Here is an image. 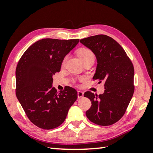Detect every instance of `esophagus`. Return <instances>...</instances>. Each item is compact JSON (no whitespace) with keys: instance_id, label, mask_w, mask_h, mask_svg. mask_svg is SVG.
Segmentation results:
<instances>
[{"instance_id":"34e87169","label":"esophagus","mask_w":153,"mask_h":153,"mask_svg":"<svg viewBox=\"0 0 153 153\" xmlns=\"http://www.w3.org/2000/svg\"><path fill=\"white\" fill-rule=\"evenodd\" d=\"M77 96H78L79 99H80V98H82L83 97V93L81 91H77Z\"/></svg>"}]
</instances>
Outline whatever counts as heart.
Segmentation results:
<instances>
[{"label": "heart", "mask_w": 153, "mask_h": 153, "mask_svg": "<svg viewBox=\"0 0 153 153\" xmlns=\"http://www.w3.org/2000/svg\"><path fill=\"white\" fill-rule=\"evenodd\" d=\"M77 55L80 58V59L83 61L88 59L90 58H94V54L91 50L87 48H81L77 51Z\"/></svg>", "instance_id": "b5f03b06"}]
</instances>
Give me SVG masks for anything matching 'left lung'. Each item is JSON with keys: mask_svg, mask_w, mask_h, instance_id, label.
Instances as JSON below:
<instances>
[{"mask_svg": "<svg viewBox=\"0 0 153 153\" xmlns=\"http://www.w3.org/2000/svg\"><path fill=\"white\" fill-rule=\"evenodd\" d=\"M80 42L95 55L97 65L93 80L103 81L105 88L102 95L84 93L92 104L85 112L87 118L102 126L114 124L125 114L134 91L132 62L123 48L106 35L86 37Z\"/></svg>", "mask_w": 153, "mask_h": 153, "instance_id": "1", "label": "left lung"}]
</instances>
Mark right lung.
I'll return each mask as SVG.
<instances>
[{"instance_id":"obj_1","label":"right lung","mask_w":153,"mask_h":153,"mask_svg":"<svg viewBox=\"0 0 153 153\" xmlns=\"http://www.w3.org/2000/svg\"><path fill=\"white\" fill-rule=\"evenodd\" d=\"M79 39L46 38L29 47L16 68V95L27 117L44 129L60 126L77 99L74 88L65 86L57 92L53 75L59 72L65 56L79 43Z\"/></svg>"}]
</instances>
